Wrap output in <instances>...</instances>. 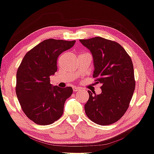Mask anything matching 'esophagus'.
<instances>
[{
  "instance_id": "34e87169",
  "label": "esophagus",
  "mask_w": 154,
  "mask_h": 154,
  "mask_svg": "<svg viewBox=\"0 0 154 154\" xmlns=\"http://www.w3.org/2000/svg\"><path fill=\"white\" fill-rule=\"evenodd\" d=\"M72 89H73V91H74V92H77V91H79V88H78V87H76V86L73 87Z\"/></svg>"
}]
</instances>
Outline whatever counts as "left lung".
Returning a JSON list of instances; mask_svg holds the SVG:
<instances>
[{
	"mask_svg": "<svg viewBox=\"0 0 154 154\" xmlns=\"http://www.w3.org/2000/svg\"><path fill=\"white\" fill-rule=\"evenodd\" d=\"M79 41L91 52L95 66L93 76L96 83L102 84L100 95L88 91L85 112L97 125H111L126 113L135 90L131 59L116 41L99 36Z\"/></svg>",
	"mask_w": 154,
	"mask_h": 154,
	"instance_id": "left-lung-1",
	"label": "left lung"
}]
</instances>
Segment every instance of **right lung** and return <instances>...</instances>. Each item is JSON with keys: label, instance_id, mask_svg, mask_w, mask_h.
Instances as JSON below:
<instances>
[{"label": "right lung", "instance_id": "right-lung-1", "mask_svg": "<svg viewBox=\"0 0 154 154\" xmlns=\"http://www.w3.org/2000/svg\"><path fill=\"white\" fill-rule=\"evenodd\" d=\"M75 43V41L44 40L27 52L18 68V102L27 118L37 125H51L63 115L64 104L72 88L52 86L50 77L57 72L59 55Z\"/></svg>", "mask_w": 154, "mask_h": 154}]
</instances>
